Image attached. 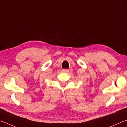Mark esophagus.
Returning <instances> with one entry per match:
<instances>
[{
	"instance_id": "34e87169",
	"label": "esophagus",
	"mask_w": 127,
	"mask_h": 127,
	"mask_svg": "<svg viewBox=\"0 0 127 127\" xmlns=\"http://www.w3.org/2000/svg\"><path fill=\"white\" fill-rule=\"evenodd\" d=\"M62 72H65V73H68V72H69V70H68V69H63V70H62Z\"/></svg>"
}]
</instances>
